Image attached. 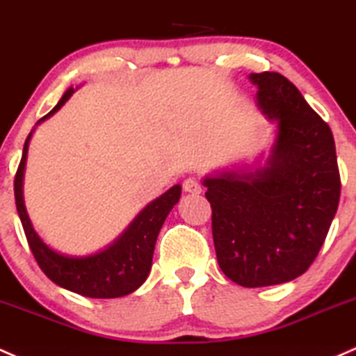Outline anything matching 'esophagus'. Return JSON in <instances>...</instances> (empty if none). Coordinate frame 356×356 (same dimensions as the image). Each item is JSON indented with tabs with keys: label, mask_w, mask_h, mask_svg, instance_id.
Listing matches in <instances>:
<instances>
[{
	"label": "esophagus",
	"mask_w": 356,
	"mask_h": 356,
	"mask_svg": "<svg viewBox=\"0 0 356 356\" xmlns=\"http://www.w3.org/2000/svg\"><path fill=\"white\" fill-rule=\"evenodd\" d=\"M182 189H184V193H189V194H201V191H203L200 182L193 177L186 179V181L182 182Z\"/></svg>",
	"instance_id": "1"
}]
</instances>
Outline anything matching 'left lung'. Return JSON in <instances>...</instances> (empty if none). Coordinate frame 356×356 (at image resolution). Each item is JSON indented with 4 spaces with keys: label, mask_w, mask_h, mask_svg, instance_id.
<instances>
[{
    "label": "left lung",
    "mask_w": 356,
    "mask_h": 356,
    "mask_svg": "<svg viewBox=\"0 0 356 356\" xmlns=\"http://www.w3.org/2000/svg\"><path fill=\"white\" fill-rule=\"evenodd\" d=\"M256 100L276 122L271 153L261 165L203 179L211 204L216 259L227 278L257 288L291 282L319 254L341 193L331 128L283 74L250 73Z\"/></svg>",
    "instance_id": "1"
}]
</instances>
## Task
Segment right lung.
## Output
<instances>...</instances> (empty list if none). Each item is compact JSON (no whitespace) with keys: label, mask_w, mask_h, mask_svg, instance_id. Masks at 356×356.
Returning a JSON list of instances; mask_svg holds the SVG:
<instances>
[{"label":"right lung","mask_w":356,"mask_h":356,"mask_svg":"<svg viewBox=\"0 0 356 356\" xmlns=\"http://www.w3.org/2000/svg\"><path fill=\"white\" fill-rule=\"evenodd\" d=\"M76 88L70 87L66 90L58 106L49 114L39 119L37 124L49 119L52 114L61 109ZM32 133L33 129L25 140L24 153H22L13 186L18 216H20L25 237L39 268L56 285L83 295V297L118 298L133 293L148 278L159 232L170 209L177 204L182 188L179 184L172 186L162 196L148 203L129 223V227L106 249L88 254V256H66L52 249L39 237V234L33 230L24 203V172Z\"/></svg>","instance_id":"right-lung-1"}]
</instances>
